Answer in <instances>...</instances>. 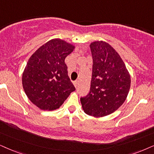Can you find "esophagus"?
<instances>
[{"label": "esophagus", "instance_id": "1", "mask_svg": "<svg viewBox=\"0 0 154 154\" xmlns=\"http://www.w3.org/2000/svg\"><path fill=\"white\" fill-rule=\"evenodd\" d=\"M73 84H74V85H75V87H77V85H78V81H75V82H73Z\"/></svg>", "mask_w": 154, "mask_h": 154}]
</instances>
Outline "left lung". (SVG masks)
Instances as JSON below:
<instances>
[{"instance_id": "obj_1", "label": "left lung", "mask_w": 154, "mask_h": 154, "mask_svg": "<svg viewBox=\"0 0 154 154\" xmlns=\"http://www.w3.org/2000/svg\"><path fill=\"white\" fill-rule=\"evenodd\" d=\"M89 47L93 59L90 91L80 101L87 114L102 117L115 112L125 102L131 77L120 55L109 44L94 41Z\"/></svg>"}]
</instances>
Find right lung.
<instances>
[{"instance_id": "obj_1", "label": "right lung", "mask_w": 154, "mask_h": 154, "mask_svg": "<svg viewBox=\"0 0 154 154\" xmlns=\"http://www.w3.org/2000/svg\"><path fill=\"white\" fill-rule=\"evenodd\" d=\"M75 48L65 40L52 39L28 60L23 73V87L29 100L40 109H57L75 90L65 63Z\"/></svg>"}]
</instances>
